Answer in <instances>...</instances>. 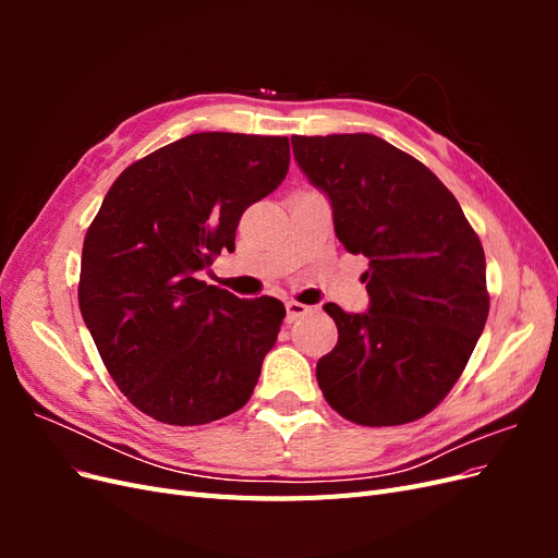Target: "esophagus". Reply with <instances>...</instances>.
I'll return each instance as SVG.
<instances>
[{
	"label": "esophagus",
	"mask_w": 558,
	"mask_h": 558,
	"mask_svg": "<svg viewBox=\"0 0 558 558\" xmlns=\"http://www.w3.org/2000/svg\"><path fill=\"white\" fill-rule=\"evenodd\" d=\"M310 312H312V307L302 305V302H295V300L286 302V320H289V324H293V320H298L300 316H305Z\"/></svg>",
	"instance_id": "obj_1"
}]
</instances>
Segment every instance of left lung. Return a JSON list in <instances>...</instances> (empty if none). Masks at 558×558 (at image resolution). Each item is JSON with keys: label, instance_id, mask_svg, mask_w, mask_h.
<instances>
[{"label": "left lung", "instance_id": "left-lung-1", "mask_svg": "<svg viewBox=\"0 0 558 558\" xmlns=\"http://www.w3.org/2000/svg\"><path fill=\"white\" fill-rule=\"evenodd\" d=\"M293 156L332 205L337 240L369 260V307H324L337 344L316 363L330 408L361 426L410 424L459 381L488 316L477 232L424 162L375 137H291Z\"/></svg>", "mask_w": 558, "mask_h": 558}]
</instances>
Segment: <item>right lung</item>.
Here are the masks:
<instances>
[{
  "instance_id": "1",
  "label": "right lung",
  "mask_w": 558,
  "mask_h": 558,
  "mask_svg": "<svg viewBox=\"0 0 558 558\" xmlns=\"http://www.w3.org/2000/svg\"><path fill=\"white\" fill-rule=\"evenodd\" d=\"M291 162L289 137L197 132L132 162L83 240L78 307L109 375L156 421L202 426L248 402L286 310L197 272Z\"/></svg>"
}]
</instances>
